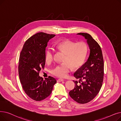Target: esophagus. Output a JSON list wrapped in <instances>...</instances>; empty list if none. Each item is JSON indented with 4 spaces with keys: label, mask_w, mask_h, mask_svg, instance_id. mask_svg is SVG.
<instances>
[{
    "label": "esophagus",
    "mask_w": 121,
    "mask_h": 121,
    "mask_svg": "<svg viewBox=\"0 0 121 121\" xmlns=\"http://www.w3.org/2000/svg\"><path fill=\"white\" fill-rule=\"evenodd\" d=\"M64 81V79H62V78H58V79L57 80V82H62Z\"/></svg>",
    "instance_id": "1"
}]
</instances>
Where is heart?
Segmentation results:
<instances>
[{"label":"heart","instance_id":"heart-1","mask_svg":"<svg viewBox=\"0 0 121 121\" xmlns=\"http://www.w3.org/2000/svg\"><path fill=\"white\" fill-rule=\"evenodd\" d=\"M57 48L65 53L63 63L56 65L51 70L52 75L59 78H65L71 70L78 69L84 63L87 52V46L84 42H76L64 40L56 44ZM54 50L48 47L45 53V59L48 63H50L54 59Z\"/></svg>","mask_w":121,"mask_h":121}]
</instances>
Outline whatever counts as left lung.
I'll list each match as a JSON object with an SVG mask.
<instances>
[{
	"mask_svg": "<svg viewBox=\"0 0 121 121\" xmlns=\"http://www.w3.org/2000/svg\"><path fill=\"white\" fill-rule=\"evenodd\" d=\"M85 37L90 49V55L86 62L73 74L79 79L74 88L69 92L71 97L77 102L85 104L91 101L100 90L104 76V61L100 46L88 34L81 33Z\"/></svg>",
	"mask_w": 121,
	"mask_h": 121,
	"instance_id": "obj_1",
	"label": "left lung"
}]
</instances>
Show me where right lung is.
Returning a JSON list of instances; mask_svg holds the SVG:
<instances>
[{"label": "right lung", "instance_id": "right-lung-1", "mask_svg": "<svg viewBox=\"0 0 121 121\" xmlns=\"http://www.w3.org/2000/svg\"><path fill=\"white\" fill-rule=\"evenodd\" d=\"M55 36L38 33L26 41L21 52L18 66L20 82L27 95L35 101H41L51 93L56 83L54 78L49 76L45 80L39 76L44 68L45 48L49 40Z\"/></svg>", "mask_w": 121, "mask_h": 121}]
</instances>
